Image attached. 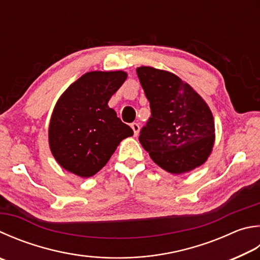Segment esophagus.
<instances>
[{
  "label": "esophagus",
  "instance_id": "34e87169",
  "mask_svg": "<svg viewBox=\"0 0 260 260\" xmlns=\"http://www.w3.org/2000/svg\"><path fill=\"white\" fill-rule=\"evenodd\" d=\"M131 127H132V129H133V132H134V135L135 136L138 135L139 132H140V125L138 124V122H132Z\"/></svg>",
  "mask_w": 260,
  "mask_h": 260
}]
</instances>
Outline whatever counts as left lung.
Returning <instances> with one entry per match:
<instances>
[{
    "label": "left lung",
    "instance_id": "1",
    "mask_svg": "<svg viewBox=\"0 0 260 260\" xmlns=\"http://www.w3.org/2000/svg\"><path fill=\"white\" fill-rule=\"evenodd\" d=\"M136 73L151 109L140 143L168 173L201 166L215 141L214 118L204 99L172 73L151 67H140Z\"/></svg>",
    "mask_w": 260,
    "mask_h": 260
}]
</instances>
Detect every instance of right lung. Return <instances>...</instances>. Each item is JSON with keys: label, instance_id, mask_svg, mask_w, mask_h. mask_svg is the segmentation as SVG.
Wrapping results in <instances>:
<instances>
[{"label": "right lung", "instance_id": "obj_1", "mask_svg": "<svg viewBox=\"0 0 260 260\" xmlns=\"http://www.w3.org/2000/svg\"><path fill=\"white\" fill-rule=\"evenodd\" d=\"M126 78L124 72H91L61 95L49 127L50 148L61 167L91 177L106 166L120 141L133 135L108 106Z\"/></svg>", "mask_w": 260, "mask_h": 260}]
</instances>
